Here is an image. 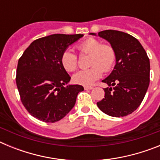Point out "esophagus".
<instances>
[{"mask_svg": "<svg viewBox=\"0 0 160 160\" xmlns=\"http://www.w3.org/2000/svg\"><path fill=\"white\" fill-rule=\"evenodd\" d=\"M85 90H92L93 87H84Z\"/></svg>", "mask_w": 160, "mask_h": 160, "instance_id": "34e87169", "label": "esophagus"}]
</instances>
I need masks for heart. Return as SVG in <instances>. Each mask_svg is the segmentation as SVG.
<instances>
[{"label": "heart", "instance_id": "obj_1", "mask_svg": "<svg viewBox=\"0 0 160 160\" xmlns=\"http://www.w3.org/2000/svg\"><path fill=\"white\" fill-rule=\"evenodd\" d=\"M79 54L89 55L87 70H81L73 75L74 82L82 86H90L101 78L102 72L108 73L113 70L117 62V53L111 44L103 43L97 38H89L77 45ZM61 63L68 72L78 69V59L74 53L66 49L61 55Z\"/></svg>", "mask_w": 160, "mask_h": 160}]
</instances>
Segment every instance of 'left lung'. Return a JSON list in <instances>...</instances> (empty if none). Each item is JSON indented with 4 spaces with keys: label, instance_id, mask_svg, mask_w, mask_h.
I'll return each mask as SVG.
<instances>
[{
    "label": "left lung",
    "instance_id": "obj_1",
    "mask_svg": "<svg viewBox=\"0 0 160 160\" xmlns=\"http://www.w3.org/2000/svg\"><path fill=\"white\" fill-rule=\"evenodd\" d=\"M98 35L114 46L117 62L111 74L102 81L109 87L104 89V98L97 105L110 116H127L140 106L148 90L149 58L140 42L127 32L108 29Z\"/></svg>",
    "mask_w": 160,
    "mask_h": 160
}]
</instances>
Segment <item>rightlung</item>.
I'll return each instance as SVG.
<instances>
[{"label": "right lung", "mask_w": 160, "mask_h": 160, "mask_svg": "<svg viewBox=\"0 0 160 160\" xmlns=\"http://www.w3.org/2000/svg\"><path fill=\"white\" fill-rule=\"evenodd\" d=\"M83 34H52L33 41L18 60L16 83L28 112L46 122L64 118L84 90L70 80L61 63V55Z\"/></svg>", "instance_id": "add662e5"}]
</instances>
